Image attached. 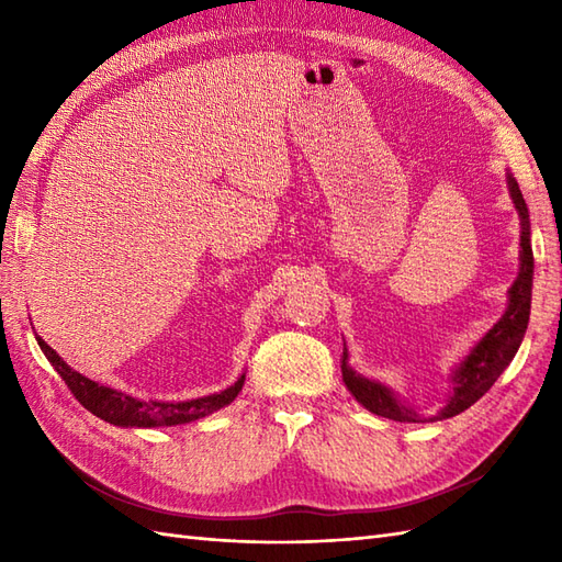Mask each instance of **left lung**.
Listing matches in <instances>:
<instances>
[{"label": "left lung", "instance_id": "left-lung-1", "mask_svg": "<svg viewBox=\"0 0 562 562\" xmlns=\"http://www.w3.org/2000/svg\"><path fill=\"white\" fill-rule=\"evenodd\" d=\"M507 186H509V198H512V202H515L519 220H521L519 274H517L515 284L509 288L507 312L491 330L485 333L481 342L463 357L459 367L453 369L451 396H449L445 408H441L435 417H429V420H445V417L459 415L465 408H471V405L481 396H485V393L491 391V386L497 381V376L509 367L512 357L517 355L524 333H527V326H529L531 282H533L529 210H527V202H524V198H521V190H519V183L515 181V178L507 176ZM340 372H342L345 386H348L355 401L362 403L369 413L389 417V420H396V423H425V415L417 413L411 403L401 401L389 386L367 379L362 374H357L355 369L348 364V348L342 350Z\"/></svg>", "mask_w": 562, "mask_h": 562}]
</instances>
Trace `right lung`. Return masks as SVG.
<instances>
[{
    "mask_svg": "<svg viewBox=\"0 0 562 562\" xmlns=\"http://www.w3.org/2000/svg\"><path fill=\"white\" fill-rule=\"evenodd\" d=\"M35 340H38L47 362L57 369V374L63 376V381L69 386V391L75 393V398L83 408L117 427H173L200 420V417L229 405L238 396V391H241L246 379L241 374L229 389L193 401H139L130 396V393L115 391L111 386H101L97 381L75 372V369H71L41 336H35Z\"/></svg>",
    "mask_w": 562,
    "mask_h": 562,
    "instance_id": "obj_1",
    "label": "right lung"
}]
</instances>
